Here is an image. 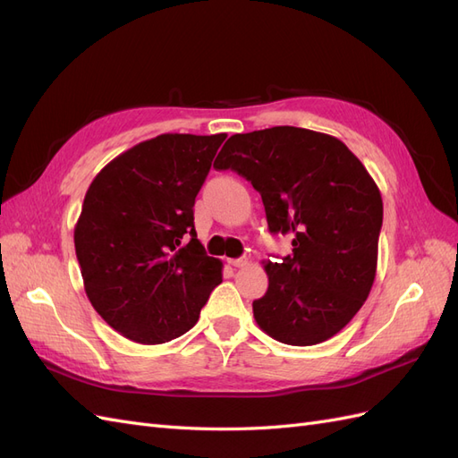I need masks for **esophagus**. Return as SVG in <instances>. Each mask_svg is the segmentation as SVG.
<instances>
[{
  "label": "esophagus",
  "mask_w": 458,
  "mask_h": 458,
  "mask_svg": "<svg viewBox=\"0 0 458 458\" xmlns=\"http://www.w3.org/2000/svg\"><path fill=\"white\" fill-rule=\"evenodd\" d=\"M229 266H233V267H246V266H248V258H234V259H229Z\"/></svg>",
  "instance_id": "esophagus-1"
}]
</instances>
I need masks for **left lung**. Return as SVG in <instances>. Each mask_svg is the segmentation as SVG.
Instances as JSON below:
<instances>
[{
  "mask_svg": "<svg viewBox=\"0 0 458 458\" xmlns=\"http://www.w3.org/2000/svg\"><path fill=\"white\" fill-rule=\"evenodd\" d=\"M261 195L273 234L293 233V254L267 261L254 300L263 332L290 345L332 338L361 310L377 275L382 197L340 140L294 126L231 135L214 162Z\"/></svg>",
  "mask_w": 458,
  "mask_h": 458,
  "instance_id": "left-lung-1",
  "label": "left lung"
}]
</instances>
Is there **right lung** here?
<instances>
[{"instance_id":"obj_1","label":"right lung","mask_w":458,"mask_h":458,"mask_svg":"<svg viewBox=\"0 0 458 458\" xmlns=\"http://www.w3.org/2000/svg\"><path fill=\"white\" fill-rule=\"evenodd\" d=\"M225 137L164 133L91 182L76 258L91 306L122 336L147 345L179 338L221 283L224 266L197 239L192 206Z\"/></svg>"}]
</instances>
